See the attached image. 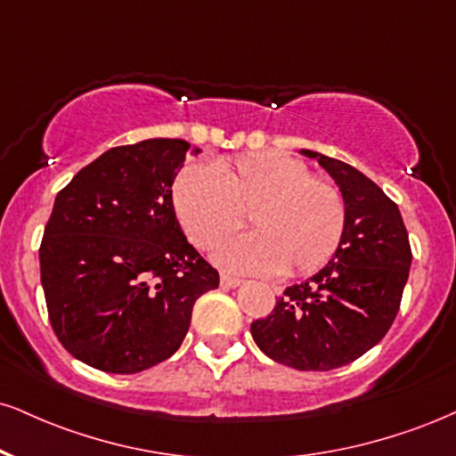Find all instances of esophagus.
Here are the masks:
<instances>
[{
    "label": "esophagus",
    "mask_w": 456,
    "mask_h": 456,
    "mask_svg": "<svg viewBox=\"0 0 456 456\" xmlns=\"http://www.w3.org/2000/svg\"><path fill=\"white\" fill-rule=\"evenodd\" d=\"M240 284H242L240 278L229 276V273H223L221 276V287H224V289H235V287H240Z\"/></svg>",
    "instance_id": "obj_1"
}]
</instances>
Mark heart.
<instances>
[{
	"mask_svg": "<svg viewBox=\"0 0 456 456\" xmlns=\"http://www.w3.org/2000/svg\"><path fill=\"white\" fill-rule=\"evenodd\" d=\"M175 216L200 248L235 232L248 212L255 232L214 250V261L240 273H312L336 255L346 229L339 189L310 175L297 159L276 152L189 166L172 186Z\"/></svg>",
	"mask_w": 456,
	"mask_h": 456,
	"instance_id": "1",
	"label": "heart"
}]
</instances>
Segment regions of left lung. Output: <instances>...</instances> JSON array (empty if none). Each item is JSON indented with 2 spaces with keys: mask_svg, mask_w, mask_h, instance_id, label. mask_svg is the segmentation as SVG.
<instances>
[{
  "mask_svg": "<svg viewBox=\"0 0 456 456\" xmlns=\"http://www.w3.org/2000/svg\"><path fill=\"white\" fill-rule=\"evenodd\" d=\"M301 155L336 180L346 204V229L336 255L305 282L287 287L252 339L278 363L329 371L353 363L391 329L408 282L412 250L399 208L348 163L314 151Z\"/></svg>",
  "mask_w": 456,
  "mask_h": 456,
  "instance_id": "1",
  "label": "left lung"
}]
</instances>
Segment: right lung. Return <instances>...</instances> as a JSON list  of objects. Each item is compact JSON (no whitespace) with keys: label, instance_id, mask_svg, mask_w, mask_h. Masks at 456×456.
<instances>
[{"label":"right lung","instance_id":"right-lung-1","mask_svg":"<svg viewBox=\"0 0 456 456\" xmlns=\"http://www.w3.org/2000/svg\"><path fill=\"white\" fill-rule=\"evenodd\" d=\"M184 140L110 148L57 193L40 276L54 336L108 374H138L180 348L195 301L218 272L186 242L172 184Z\"/></svg>","mask_w":456,"mask_h":456}]
</instances>
